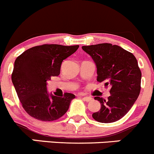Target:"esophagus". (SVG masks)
<instances>
[{
  "mask_svg": "<svg viewBox=\"0 0 154 154\" xmlns=\"http://www.w3.org/2000/svg\"><path fill=\"white\" fill-rule=\"evenodd\" d=\"M83 99L85 100V101H86V102H90L91 100H92V97H86V96H84V97H83Z\"/></svg>",
  "mask_w": 154,
  "mask_h": 154,
  "instance_id": "obj_1",
  "label": "esophagus"
}]
</instances>
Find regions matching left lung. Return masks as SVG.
<instances>
[{"label": "left lung", "mask_w": 154, "mask_h": 154, "mask_svg": "<svg viewBox=\"0 0 154 154\" xmlns=\"http://www.w3.org/2000/svg\"><path fill=\"white\" fill-rule=\"evenodd\" d=\"M97 68V81L110 88L108 98L95 97L100 109L92 114L100 123H112L127 114L137 100L141 89L142 73L133 54L109 43L83 46Z\"/></svg>", "instance_id": "left-lung-1"}]
</instances>
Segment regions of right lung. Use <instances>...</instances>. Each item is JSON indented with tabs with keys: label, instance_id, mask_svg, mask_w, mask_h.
I'll list each match as a JSON object with an SVG mask.
<instances>
[{
	"label": "right lung",
	"instance_id": "add662e5",
	"mask_svg": "<svg viewBox=\"0 0 154 154\" xmlns=\"http://www.w3.org/2000/svg\"><path fill=\"white\" fill-rule=\"evenodd\" d=\"M79 45H43L31 48L16 58L12 82L23 108L32 118L51 122L61 118L75 98L71 93L63 97L48 91V81L60 74L62 63Z\"/></svg>",
	"mask_w": 154,
	"mask_h": 154
}]
</instances>
